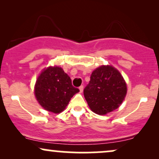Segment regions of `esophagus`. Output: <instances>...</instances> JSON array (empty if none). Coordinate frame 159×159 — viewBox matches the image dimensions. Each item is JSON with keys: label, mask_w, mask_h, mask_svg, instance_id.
<instances>
[{"label": "esophagus", "mask_w": 159, "mask_h": 159, "mask_svg": "<svg viewBox=\"0 0 159 159\" xmlns=\"http://www.w3.org/2000/svg\"><path fill=\"white\" fill-rule=\"evenodd\" d=\"M79 90H80V92H83V90H84V86L83 85H81V86H80L79 87Z\"/></svg>", "instance_id": "obj_1"}]
</instances>
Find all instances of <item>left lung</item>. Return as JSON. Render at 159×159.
<instances>
[{
	"instance_id": "obj_1",
	"label": "left lung",
	"mask_w": 159,
	"mask_h": 159,
	"mask_svg": "<svg viewBox=\"0 0 159 159\" xmlns=\"http://www.w3.org/2000/svg\"><path fill=\"white\" fill-rule=\"evenodd\" d=\"M126 92V84L118 70L111 66H102L92 72L84 95L91 110L104 115L121 105Z\"/></svg>"
}]
</instances>
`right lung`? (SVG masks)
I'll return each instance as SVG.
<instances>
[{
    "instance_id": "right-lung-1",
    "label": "right lung",
    "mask_w": 159,
    "mask_h": 159,
    "mask_svg": "<svg viewBox=\"0 0 159 159\" xmlns=\"http://www.w3.org/2000/svg\"><path fill=\"white\" fill-rule=\"evenodd\" d=\"M79 92L72 80L61 67H48L36 80L35 95L45 110L58 114L67 106L71 98Z\"/></svg>"
}]
</instances>
